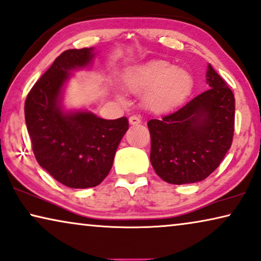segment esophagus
<instances>
[{"label": "esophagus", "mask_w": 261, "mask_h": 261, "mask_svg": "<svg viewBox=\"0 0 261 261\" xmlns=\"http://www.w3.org/2000/svg\"><path fill=\"white\" fill-rule=\"evenodd\" d=\"M129 123L131 124V125H138V124L141 123V118L137 116H131L129 118Z\"/></svg>", "instance_id": "esophagus-1"}]
</instances>
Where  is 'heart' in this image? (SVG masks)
<instances>
[{
    "label": "heart",
    "mask_w": 261,
    "mask_h": 261,
    "mask_svg": "<svg viewBox=\"0 0 261 261\" xmlns=\"http://www.w3.org/2000/svg\"><path fill=\"white\" fill-rule=\"evenodd\" d=\"M131 92L144 93L145 105L155 112H166L185 100L193 86L186 69L174 67L166 60H151L138 66L125 75Z\"/></svg>",
    "instance_id": "b5f03b06"
}]
</instances>
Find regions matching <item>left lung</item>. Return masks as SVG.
<instances>
[{
  "label": "left lung",
  "mask_w": 261,
  "mask_h": 261,
  "mask_svg": "<svg viewBox=\"0 0 261 261\" xmlns=\"http://www.w3.org/2000/svg\"><path fill=\"white\" fill-rule=\"evenodd\" d=\"M204 91L162 119H150V161L156 174L171 185L208 177L233 142L236 99L211 65Z\"/></svg>",
  "instance_id": "1"
}]
</instances>
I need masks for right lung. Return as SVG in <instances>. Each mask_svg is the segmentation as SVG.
Listing matches in <instances>:
<instances>
[{"label": "right lung", "mask_w": 261, "mask_h": 261, "mask_svg": "<svg viewBox=\"0 0 261 261\" xmlns=\"http://www.w3.org/2000/svg\"><path fill=\"white\" fill-rule=\"evenodd\" d=\"M92 48L67 49L34 84L25 98L24 118L38 163L69 188L100 185L111 170L126 117L108 120L92 112L65 113L59 104L68 71L89 65Z\"/></svg>", "instance_id": "obj_1"}]
</instances>
